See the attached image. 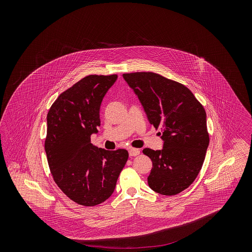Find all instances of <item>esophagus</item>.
I'll return each instance as SVG.
<instances>
[{
    "mask_svg": "<svg viewBox=\"0 0 252 252\" xmlns=\"http://www.w3.org/2000/svg\"><path fill=\"white\" fill-rule=\"evenodd\" d=\"M140 149H138V148H131V149H129V155L131 156V157H134V156H137V155H139L140 154Z\"/></svg>",
    "mask_w": 252,
    "mask_h": 252,
    "instance_id": "1",
    "label": "esophagus"
}]
</instances>
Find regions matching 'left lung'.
<instances>
[{
  "label": "left lung",
  "instance_id": "obj_1",
  "mask_svg": "<svg viewBox=\"0 0 252 252\" xmlns=\"http://www.w3.org/2000/svg\"><path fill=\"white\" fill-rule=\"evenodd\" d=\"M123 77L142 103L149 123L162 132V150H143L152 161L148 185L159 194L177 195L202 169L210 143L206 110L185 85L161 74L130 72Z\"/></svg>",
  "mask_w": 252,
  "mask_h": 252
}]
</instances>
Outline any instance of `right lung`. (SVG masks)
<instances>
[{
	"label": "right lung",
	"instance_id": "obj_1",
	"mask_svg": "<svg viewBox=\"0 0 252 252\" xmlns=\"http://www.w3.org/2000/svg\"><path fill=\"white\" fill-rule=\"evenodd\" d=\"M116 79L117 74L87 75L61 93L47 113L44 149L50 173L63 193L84 207L111 196L128 160L126 149H98L90 138L98 132L101 103Z\"/></svg>",
	"mask_w": 252,
	"mask_h": 252
}]
</instances>
